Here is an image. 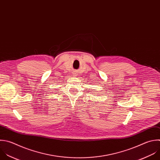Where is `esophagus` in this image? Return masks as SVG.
Returning a JSON list of instances; mask_svg holds the SVG:
<instances>
[{
    "instance_id": "esophagus-1",
    "label": "esophagus",
    "mask_w": 160,
    "mask_h": 160,
    "mask_svg": "<svg viewBox=\"0 0 160 160\" xmlns=\"http://www.w3.org/2000/svg\"><path fill=\"white\" fill-rule=\"evenodd\" d=\"M73 75L77 76V73H76V72H73Z\"/></svg>"
}]
</instances>
